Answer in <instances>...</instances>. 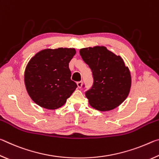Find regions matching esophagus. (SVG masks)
<instances>
[{
  "mask_svg": "<svg viewBox=\"0 0 159 159\" xmlns=\"http://www.w3.org/2000/svg\"><path fill=\"white\" fill-rule=\"evenodd\" d=\"M82 85H83L82 81H79L77 83V85H78V88H81Z\"/></svg>",
  "mask_w": 159,
  "mask_h": 159,
  "instance_id": "obj_1",
  "label": "esophagus"
}]
</instances>
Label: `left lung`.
Returning <instances> with one entry per match:
<instances>
[{
    "instance_id": "left-lung-1",
    "label": "left lung",
    "mask_w": 159,
    "mask_h": 159,
    "mask_svg": "<svg viewBox=\"0 0 159 159\" xmlns=\"http://www.w3.org/2000/svg\"><path fill=\"white\" fill-rule=\"evenodd\" d=\"M79 52L93 72V85L85 93L90 105L101 111L116 108L131 87L130 70L123 59L104 46L82 48Z\"/></svg>"
}]
</instances>
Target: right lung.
<instances>
[{
  "mask_svg": "<svg viewBox=\"0 0 159 159\" xmlns=\"http://www.w3.org/2000/svg\"><path fill=\"white\" fill-rule=\"evenodd\" d=\"M74 48H59L39 51L26 66L25 83L32 100L47 109H56L66 103L77 88L71 80L69 63Z\"/></svg>",
  "mask_w": 159,
  "mask_h": 159,
  "instance_id": "right-lung-1",
  "label": "right lung"
}]
</instances>
